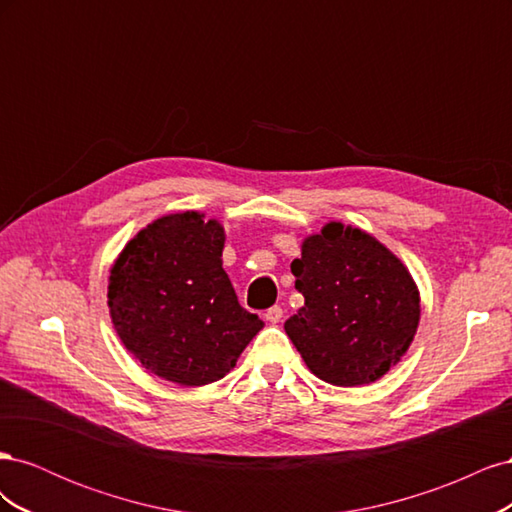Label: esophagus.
Returning a JSON list of instances; mask_svg holds the SVG:
<instances>
[{
  "label": "esophagus",
  "instance_id": "1",
  "mask_svg": "<svg viewBox=\"0 0 512 512\" xmlns=\"http://www.w3.org/2000/svg\"><path fill=\"white\" fill-rule=\"evenodd\" d=\"M282 316H284V309L280 307V305H273V307H269L267 309V314H265V318L271 322V324H277L282 320Z\"/></svg>",
  "mask_w": 512,
  "mask_h": 512
}]
</instances>
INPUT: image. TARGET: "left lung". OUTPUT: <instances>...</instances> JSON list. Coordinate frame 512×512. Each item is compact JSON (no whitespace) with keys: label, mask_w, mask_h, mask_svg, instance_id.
<instances>
[{"label":"left lung","mask_w":512,"mask_h":512,"mask_svg":"<svg viewBox=\"0 0 512 512\" xmlns=\"http://www.w3.org/2000/svg\"><path fill=\"white\" fill-rule=\"evenodd\" d=\"M305 305L284 322L307 369L333 386L380 380L412 344L421 292L408 267L369 232L329 222L292 260Z\"/></svg>","instance_id":"left-lung-1"}]
</instances>
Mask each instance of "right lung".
<instances>
[{
  "label": "right lung",
  "mask_w": 512,
  "mask_h": 512,
  "mask_svg": "<svg viewBox=\"0 0 512 512\" xmlns=\"http://www.w3.org/2000/svg\"><path fill=\"white\" fill-rule=\"evenodd\" d=\"M224 226L168 213L126 243L108 275V312L134 359L179 386L222 380L265 327L222 269Z\"/></svg>",
  "instance_id": "add662e5"
}]
</instances>
